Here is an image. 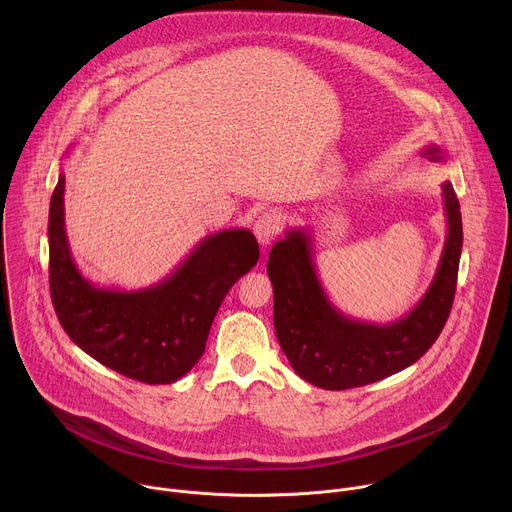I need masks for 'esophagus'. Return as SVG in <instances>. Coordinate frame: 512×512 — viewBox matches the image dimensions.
Returning a JSON list of instances; mask_svg holds the SVG:
<instances>
[{"instance_id": "1", "label": "esophagus", "mask_w": 512, "mask_h": 512, "mask_svg": "<svg viewBox=\"0 0 512 512\" xmlns=\"http://www.w3.org/2000/svg\"><path fill=\"white\" fill-rule=\"evenodd\" d=\"M279 225H281L279 216L275 212H263L255 218L253 233H255V237H257V241L263 249H267L275 241V237L279 233Z\"/></svg>"}]
</instances>
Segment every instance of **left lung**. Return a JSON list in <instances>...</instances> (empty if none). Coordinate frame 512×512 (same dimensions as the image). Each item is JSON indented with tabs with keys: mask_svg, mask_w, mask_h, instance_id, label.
<instances>
[{
	"mask_svg": "<svg viewBox=\"0 0 512 512\" xmlns=\"http://www.w3.org/2000/svg\"><path fill=\"white\" fill-rule=\"evenodd\" d=\"M423 156L442 162L437 145ZM448 235L440 265L419 304L389 324H371L342 314L324 291L308 229H289L273 245L267 273L273 283V324L279 346L308 383L344 391L391 377L417 362L437 340L452 310L460 253L462 214L450 182L442 184Z\"/></svg>",
	"mask_w": 512,
	"mask_h": 512,
	"instance_id": "8db88e82",
	"label": "left lung"
}]
</instances>
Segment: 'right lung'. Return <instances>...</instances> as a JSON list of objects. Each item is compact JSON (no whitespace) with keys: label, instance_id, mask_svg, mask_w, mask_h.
Here are the masks:
<instances>
[{"label":"right lung","instance_id":"right-lung-1","mask_svg":"<svg viewBox=\"0 0 512 512\" xmlns=\"http://www.w3.org/2000/svg\"><path fill=\"white\" fill-rule=\"evenodd\" d=\"M48 245L50 296L64 332L107 369L148 385H170L194 367L227 291L259 259L255 235L229 229L204 237L156 285L97 287L68 249L64 174L50 198Z\"/></svg>","mask_w":512,"mask_h":512}]
</instances>
